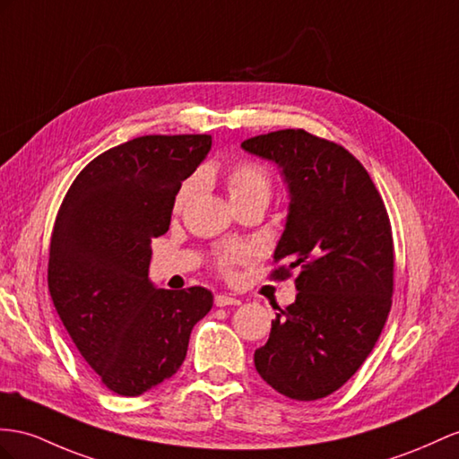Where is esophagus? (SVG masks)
<instances>
[{"mask_svg": "<svg viewBox=\"0 0 459 459\" xmlns=\"http://www.w3.org/2000/svg\"><path fill=\"white\" fill-rule=\"evenodd\" d=\"M240 300L234 299V297H229V295H217L215 297V307L219 308H225V307H238Z\"/></svg>", "mask_w": 459, "mask_h": 459, "instance_id": "1", "label": "esophagus"}]
</instances>
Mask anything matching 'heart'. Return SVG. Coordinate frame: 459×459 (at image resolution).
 Listing matches in <instances>:
<instances>
[{
  "label": "heart",
  "instance_id": "b5f03b06",
  "mask_svg": "<svg viewBox=\"0 0 459 459\" xmlns=\"http://www.w3.org/2000/svg\"><path fill=\"white\" fill-rule=\"evenodd\" d=\"M227 186H229V195L232 204H240V202H246V199H265V202H269V195H272V178H269V174L260 167V164H254V162H244L232 167L227 174ZM194 190H195V180H187L182 184L174 199L176 209L186 205L187 199L192 197ZM246 257H248V250H246L244 246L232 244L219 252L217 264L221 269L229 272L234 264L244 262Z\"/></svg>",
  "mask_w": 459,
  "mask_h": 459
}]
</instances>
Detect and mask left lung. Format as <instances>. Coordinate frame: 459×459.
<instances>
[{"label":"left lung","instance_id":"1","mask_svg":"<svg viewBox=\"0 0 459 459\" xmlns=\"http://www.w3.org/2000/svg\"><path fill=\"white\" fill-rule=\"evenodd\" d=\"M277 164L289 190L275 277L295 279L297 299L272 320L254 352L262 378L290 399L314 402L339 390L370 355L394 292V240L382 197L342 145L304 129L242 141Z\"/></svg>","mask_w":459,"mask_h":459}]
</instances>
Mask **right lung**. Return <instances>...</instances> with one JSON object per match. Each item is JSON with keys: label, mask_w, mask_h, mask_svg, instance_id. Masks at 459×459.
Returning a JSON list of instances; mask_svg holds the SVG:
<instances>
[{"label": "right lung", "mask_w": 459, "mask_h": 459, "mask_svg": "<svg viewBox=\"0 0 459 459\" xmlns=\"http://www.w3.org/2000/svg\"><path fill=\"white\" fill-rule=\"evenodd\" d=\"M211 135H143L79 172L57 211L48 289L69 337L114 394L135 397L182 367L194 325L213 307L204 287L157 289L151 238L169 230L176 194Z\"/></svg>", "instance_id": "right-lung-1"}]
</instances>
